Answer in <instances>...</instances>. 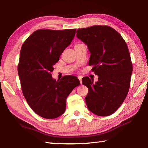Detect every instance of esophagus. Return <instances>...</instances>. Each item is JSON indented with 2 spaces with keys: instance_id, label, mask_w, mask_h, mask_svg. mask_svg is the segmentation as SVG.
I'll list each match as a JSON object with an SVG mask.
<instances>
[{
  "instance_id": "34e87169",
  "label": "esophagus",
  "mask_w": 148,
  "mask_h": 148,
  "mask_svg": "<svg viewBox=\"0 0 148 148\" xmlns=\"http://www.w3.org/2000/svg\"><path fill=\"white\" fill-rule=\"evenodd\" d=\"M78 79H79V81H80V83L81 84L82 83V76H78Z\"/></svg>"
}]
</instances>
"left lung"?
I'll return each instance as SVG.
<instances>
[{
  "label": "left lung",
  "instance_id": "1",
  "mask_svg": "<svg viewBox=\"0 0 148 148\" xmlns=\"http://www.w3.org/2000/svg\"><path fill=\"white\" fill-rule=\"evenodd\" d=\"M76 33L87 45L91 53L89 65L99 76L95 83L88 77L82 79L88 88V108L96 115H111L121 106L130 88L133 67L127 43L109 26L94 25L79 29Z\"/></svg>",
  "mask_w": 148,
  "mask_h": 148
}]
</instances>
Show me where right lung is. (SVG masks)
<instances>
[{"label":"right lung","mask_w":148,"mask_h":148,"mask_svg":"<svg viewBox=\"0 0 148 148\" xmlns=\"http://www.w3.org/2000/svg\"><path fill=\"white\" fill-rule=\"evenodd\" d=\"M76 29L37 30L22 45L18 73L22 92L37 114L54 119L65 111L66 99L80 82L76 76L52 78L53 66L71 43Z\"/></svg>","instance_id":"obj_1"}]
</instances>
